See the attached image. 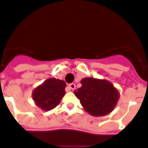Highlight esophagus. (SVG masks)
<instances>
[{
	"label": "esophagus",
	"mask_w": 148,
	"mask_h": 148,
	"mask_svg": "<svg viewBox=\"0 0 148 148\" xmlns=\"http://www.w3.org/2000/svg\"><path fill=\"white\" fill-rule=\"evenodd\" d=\"M69 87L71 90H75V84H73V83H72V84H69Z\"/></svg>",
	"instance_id": "esophagus-1"
}]
</instances>
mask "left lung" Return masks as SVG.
Listing matches in <instances>:
<instances>
[{"label": "left lung", "instance_id": "left-lung-1", "mask_svg": "<svg viewBox=\"0 0 148 148\" xmlns=\"http://www.w3.org/2000/svg\"><path fill=\"white\" fill-rule=\"evenodd\" d=\"M77 91V97L85 110L93 116H104L114 110L119 99L117 89L106 80L85 78Z\"/></svg>", "mask_w": 148, "mask_h": 148}]
</instances>
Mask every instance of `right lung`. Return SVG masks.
I'll use <instances>...</instances> for the list:
<instances>
[{
	"label": "right lung",
	"instance_id": "right-lung-1",
	"mask_svg": "<svg viewBox=\"0 0 148 148\" xmlns=\"http://www.w3.org/2000/svg\"><path fill=\"white\" fill-rule=\"evenodd\" d=\"M66 84L64 80L51 78L35 88L33 99L38 106L44 110H50L59 104L65 94Z\"/></svg>",
	"mask_w": 148,
	"mask_h": 148
}]
</instances>
